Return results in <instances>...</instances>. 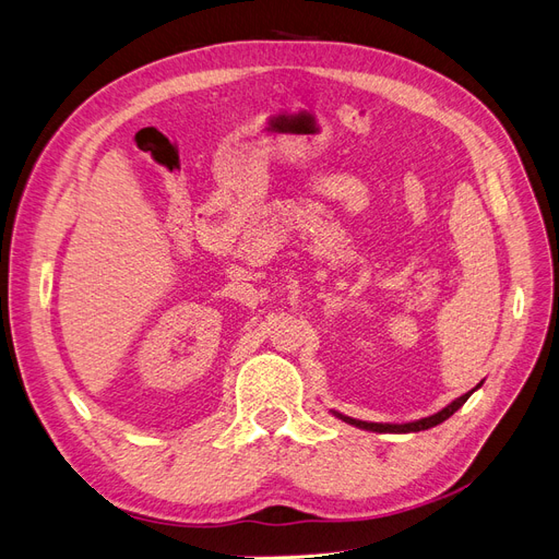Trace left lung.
Masks as SVG:
<instances>
[{
    "mask_svg": "<svg viewBox=\"0 0 559 559\" xmlns=\"http://www.w3.org/2000/svg\"><path fill=\"white\" fill-rule=\"evenodd\" d=\"M480 386V384H478ZM476 386V389H478ZM473 394V389L468 394L454 399L450 405H445V408L441 413H436L431 417H425V419H417V421H408V425H378V421H361V419H354V417H347V415H341V413H333L335 417H341L343 421H347V425H354L359 429H366V431H378V433H411V431H425V429H431L436 425H441V421H445L450 415H454L456 411L462 408V405L466 403V399Z\"/></svg>",
    "mask_w": 559,
    "mask_h": 559,
    "instance_id": "obj_1",
    "label": "left lung"
}]
</instances>
